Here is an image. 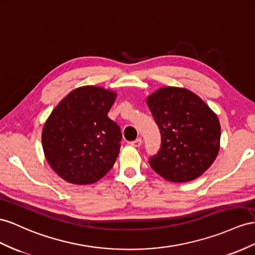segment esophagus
<instances>
[{
	"label": "esophagus",
	"instance_id": "34e87169",
	"mask_svg": "<svg viewBox=\"0 0 255 255\" xmlns=\"http://www.w3.org/2000/svg\"><path fill=\"white\" fill-rule=\"evenodd\" d=\"M141 144H142V139H141V138H136L135 140H133V141L130 142V145L135 146V147H139V146H141Z\"/></svg>",
	"mask_w": 255,
	"mask_h": 255
}]
</instances>
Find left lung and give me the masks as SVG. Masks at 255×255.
Segmentation results:
<instances>
[{
	"label": "left lung",
	"mask_w": 255,
	"mask_h": 255,
	"mask_svg": "<svg viewBox=\"0 0 255 255\" xmlns=\"http://www.w3.org/2000/svg\"><path fill=\"white\" fill-rule=\"evenodd\" d=\"M146 101L161 135L158 152L148 158L153 170L180 183L200 177L219 153L218 116L184 88H160Z\"/></svg>",
	"instance_id": "1"
}]
</instances>
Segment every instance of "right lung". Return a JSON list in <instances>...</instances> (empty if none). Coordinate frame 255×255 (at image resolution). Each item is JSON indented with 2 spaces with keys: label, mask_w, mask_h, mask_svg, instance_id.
I'll return each mask as SVG.
<instances>
[{
  "label": "right lung",
  "mask_w": 255,
  "mask_h": 255,
  "mask_svg": "<svg viewBox=\"0 0 255 255\" xmlns=\"http://www.w3.org/2000/svg\"><path fill=\"white\" fill-rule=\"evenodd\" d=\"M116 95L95 86L76 88L51 112L42 132L45 157L73 184H91L106 175L119 156L123 135L108 113Z\"/></svg>",
  "instance_id": "obj_1"
}]
</instances>
